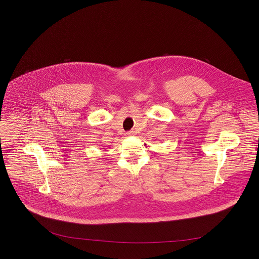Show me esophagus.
I'll return each instance as SVG.
<instances>
[{"mask_svg": "<svg viewBox=\"0 0 259 259\" xmlns=\"http://www.w3.org/2000/svg\"><path fill=\"white\" fill-rule=\"evenodd\" d=\"M134 135H136V132H134V131H131V132H128V133L126 134L127 137H131V136H134Z\"/></svg>", "mask_w": 259, "mask_h": 259, "instance_id": "obj_1", "label": "esophagus"}]
</instances>
